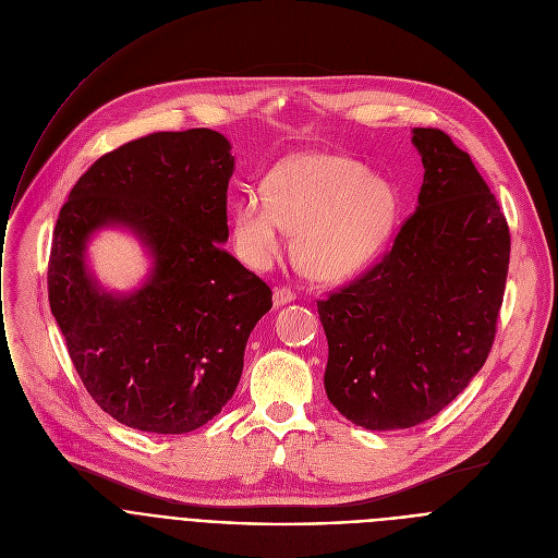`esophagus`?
Wrapping results in <instances>:
<instances>
[{
	"label": "esophagus",
	"instance_id": "34e87169",
	"mask_svg": "<svg viewBox=\"0 0 558 558\" xmlns=\"http://www.w3.org/2000/svg\"><path fill=\"white\" fill-rule=\"evenodd\" d=\"M293 300H295V293L289 287H276L274 289V304L276 306H284V304H289Z\"/></svg>",
	"mask_w": 558,
	"mask_h": 558
}]
</instances>
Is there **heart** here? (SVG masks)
<instances>
[{
    "label": "heart",
    "mask_w": 558,
    "mask_h": 558,
    "mask_svg": "<svg viewBox=\"0 0 558 558\" xmlns=\"http://www.w3.org/2000/svg\"><path fill=\"white\" fill-rule=\"evenodd\" d=\"M395 187L351 158L306 154L282 163L267 196L245 194L233 205V235L243 258L267 269L287 229L298 231L295 256L315 278L342 280L364 269L395 227Z\"/></svg>",
    "instance_id": "heart-1"
}]
</instances>
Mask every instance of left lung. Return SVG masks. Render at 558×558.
<instances>
[{
    "instance_id": "left-lung-1",
    "label": "left lung",
    "mask_w": 558,
    "mask_h": 558,
    "mask_svg": "<svg viewBox=\"0 0 558 558\" xmlns=\"http://www.w3.org/2000/svg\"><path fill=\"white\" fill-rule=\"evenodd\" d=\"M424 183L384 258L317 300L329 340L331 404L368 430L444 411L486 364L504 302L510 229L470 156L415 128Z\"/></svg>"
}]
</instances>
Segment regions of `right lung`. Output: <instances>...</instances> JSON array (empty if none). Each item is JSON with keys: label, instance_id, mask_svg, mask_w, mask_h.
Here are the masks:
<instances>
[{"label": "right lung", "instance_id": "obj_1", "mask_svg": "<svg viewBox=\"0 0 558 558\" xmlns=\"http://www.w3.org/2000/svg\"><path fill=\"white\" fill-rule=\"evenodd\" d=\"M229 149L207 128L141 136L95 161L59 211L50 311L93 400L130 428L183 435L214 420L271 308V289L222 250ZM104 226L130 228L153 258L132 294L106 292L85 265Z\"/></svg>", "mask_w": 558, "mask_h": 558}]
</instances>
